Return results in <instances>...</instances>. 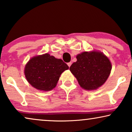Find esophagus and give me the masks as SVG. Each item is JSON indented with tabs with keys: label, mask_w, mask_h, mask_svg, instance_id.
Segmentation results:
<instances>
[{
	"label": "esophagus",
	"mask_w": 132,
	"mask_h": 132,
	"mask_svg": "<svg viewBox=\"0 0 132 132\" xmlns=\"http://www.w3.org/2000/svg\"><path fill=\"white\" fill-rule=\"evenodd\" d=\"M71 64H72V63H71V62H68V63H67V65H68V67H70V66H71Z\"/></svg>",
	"instance_id": "34e87169"
}]
</instances>
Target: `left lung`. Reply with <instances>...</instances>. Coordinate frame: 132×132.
I'll use <instances>...</instances> for the list:
<instances>
[{
	"instance_id": "8db88e82",
	"label": "left lung",
	"mask_w": 132,
	"mask_h": 132,
	"mask_svg": "<svg viewBox=\"0 0 132 132\" xmlns=\"http://www.w3.org/2000/svg\"><path fill=\"white\" fill-rule=\"evenodd\" d=\"M77 61L70 70L80 86L86 90L96 89L106 82L111 73V63L101 52H83L76 56Z\"/></svg>"
}]
</instances>
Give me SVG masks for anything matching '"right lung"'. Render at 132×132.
<instances>
[{
    "label": "right lung",
    "mask_w": 132,
    "mask_h": 132,
    "mask_svg": "<svg viewBox=\"0 0 132 132\" xmlns=\"http://www.w3.org/2000/svg\"><path fill=\"white\" fill-rule=\"evenodd\" d=\"M68 68L62 59L46 53L32 57L25 67L24 75L33 87L47 91L55 87L61 73Z\"/></svg>",
    "instance_id": "1"
}]
</instances>
